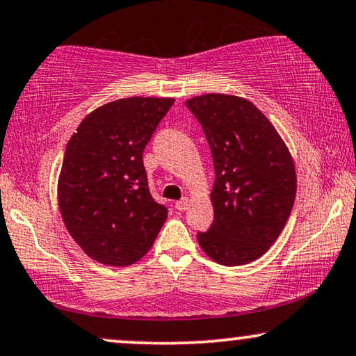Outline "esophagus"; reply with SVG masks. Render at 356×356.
I'll return each instance as SVG.
<instances>
[{
  "label": "esophagus",
  "instance_id": "obj_1",
  "mask_svg": "<svg viewBox=\"0 0 356 356\" xmlns=\"http://www.w3.org/2000/svg\"><path fill=\"white\" fill-rule=\"evenodd\" d=\"M188 206H189V200H188V197H181V200L175 202V207H177L178 211H186Z\"/></svg>",
  "mask_w": 356,
  "mask_h": 356
}]
</instances>
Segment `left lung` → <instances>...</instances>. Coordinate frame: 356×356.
Here are the masks:
<instances>
[{"label": "left lung", "instance_id": "obj_1", "mask_svg": "<svg viewBox=\"0 0 356 356\" xmlns=\"http://www.w3.org/2000/svg\"><path fill=\"white\" fill-rule=\"evenodd\" d=\"M211 147L214 220L197 242L212 260L237 266L268 250L296 196V172L284 142L250 101L204 95L186 101Z\"/></svg>", "mask_w": 356, "mask_h": 356}]
</instances>
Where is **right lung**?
<instances>
[{
  "instance_id": "add662e5",
  "label": "right lung",
  "mask_w": 356,
  "mask_h": 356,
  "mask_svg": "<svg viewBox=\"0 0 356 356\" xmlns=\"http://www.w3.org/2000/svg\"><path fill=\"white\" fill-rule=\"evenodd\" d=\"M172 98H126L83 119L68 140L58 179L63 222L88 257L127 266L154 245L168 209L152 196L145 145Z\"/></svg>"
}]
</instances>
